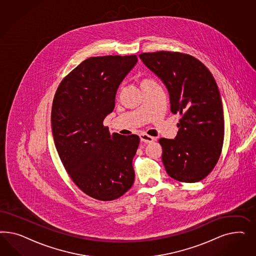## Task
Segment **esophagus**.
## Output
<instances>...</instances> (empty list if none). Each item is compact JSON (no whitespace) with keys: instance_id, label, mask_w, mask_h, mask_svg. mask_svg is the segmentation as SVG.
<instances>
[{"instance_id":"34e87169","label":"esophagus","mask_w":256,"mask_h":256,"mask_svg":"<svg viewBox=\"0 0 256 256\" xmlns=\"http://www.w3.org/2000/svg\"><path fill=\"white\" fill-rule=\"evenodd\" d=\"M140 139L142 142H146V144H151L155 140L154 137H151V136H149L148 134H144V133L140 135Z\"/></svg>"}]
</instances>
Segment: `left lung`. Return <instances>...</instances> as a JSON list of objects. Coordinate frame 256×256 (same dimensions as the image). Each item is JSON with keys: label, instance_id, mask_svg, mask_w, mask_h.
Here are the masks:
<instances>
[{"label": "left lung", "instance_id": "1", "mask_svg": "<svg viewBox=\"0 0 256 256\" xmlns=\"http://www.w3.org/2000/svg\"><path fill=\"white\" fill-rule=\"evenodd\" d=\"M170 94V110L179 114L174 140H158L162 162L172 178L195 183L216 166L224 139V116L217 84L192 55L160 50L139 55Z\"/></svg>", "mask_w": 256, "mask_h": 256}]
</instances>
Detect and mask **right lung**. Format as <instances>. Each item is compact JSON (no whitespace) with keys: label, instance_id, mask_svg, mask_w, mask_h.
<instances>
[{"label":"right lung","instance_id":"obj_1","mask_svg":"<svg viewBox=\"0 0 256 256\" xmlns=\"http://www.w3.org/2000/svg\"><path fill=\"white\" fill-rule=\"evenodd\" d=\"M136 55L90 57L64 78L52 108L55 146L75 185L100 201H112L133 185L139 136L110 134L103 124L114 108L119 84Z\"/></svg>","mask_w":256,"mask_h":256}]
</instances>
